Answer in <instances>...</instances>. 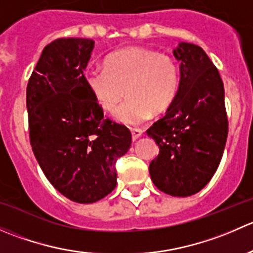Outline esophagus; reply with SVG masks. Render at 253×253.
I'll use <instances>...</instances> for the list:
<instances>
[{"instance_id":"34e87169","label":"esophagus","mask_w":253,"mask_h":253,"mask_svg":"<svg viewBox=\"0 0 253 253\" xmlns=\"http://www.w3.org/2000/svg\"><path fill=\"white\" fill-rule=\"evenodd\" d=\"M131 133H132V139H133V141H136V139H138L139 137L143 136V129L131 128Z\"/></svg>"}]
</instances>
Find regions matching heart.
<instances>
[{
	"instance_id": "obj_1",
	"label": "heart",
	"mask_w": 253,
	"mask_h": 253,
	"mask_svg": "<svg viewBox=\"0 0 253 253\" xmlns=\"http://www.w3.org/2000/svg\"><path fill=\"white\" fill-rule=\"evenodd\" d=\"M89 93L105 112L112 114L126 91L129 98L116 111V119L138 125L153 110L163 112L174 103L180 88V67L174 57L145 47H127L112 52L104 67L84 75Z\"/></svg>"
}]
</instances>
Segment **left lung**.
<instances>
[{
	"label": "left lung",
	"instance_id": "1",
	"mask_svg": "<svg viewBox=\"0 0 253 253\" xmlns=\"http://www.w3.org/2000/svg\"><path fill=\"white\" fill-rule=\"evenodd\" d=\"M180 88L167 114L148 128L159 147L149 165L154 185L175 197L200 192L219 167L226 137L228 116L224 84L202 47L180 42Z\"/></svg>",
	"mask_w": 253,
	"mask_h": 253
}]
</instances>
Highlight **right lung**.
Listing matches in <instances>:
<instances>
[{
  "label": "right lung",
  "mask_w": 253,
  "mask_h": 253,
  "mask_svg": "<svg viewBox=\"0 0 253 253\" xmlns=\"http://www.w3.org/2000/svg\"><path fill=\"white\" fill-rule=\"evenodd\" d=\"M93 48L91 39L53 40L27 86L33 153L51 185L77 203L96 202L116 187V160L132 142L86 88L83 71Z\"/></svg>",
  "instance_id": "1"
}]
</instances>
